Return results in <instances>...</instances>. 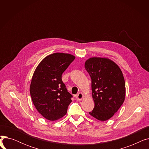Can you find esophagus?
I'll return each mask as SVG.
<instances>
[{
    "instance_id": "1",
    "label": "esophagus",
    "mask_w": 149,
    "mask_h": 149,
    "mask_svg": "<svg viewBox=\"0 0 149 149\" xmlns=\"http://www.w3.org/2000/svg\"><path fill=\"white\" fill-rule=\"evenodd\" d=\"M83 97H84V95H83V93H81V92L79 93H78V94H77L75 95V98H76L77 100H78V101L82 100Z\"/></svg>"
}]
</instances>
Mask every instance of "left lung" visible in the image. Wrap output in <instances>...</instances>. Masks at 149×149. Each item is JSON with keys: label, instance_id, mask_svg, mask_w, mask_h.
I'll return each instance as SVG.
<instances>
[{"label": "left lung", "instance_id": "obj_1", "mask_svg": "<svg viewBox=\"0 0 149 149\" xmlns=\"http://www.w3.org/2000/svg\"><path fill=\"white\" fill-rule=\"evenodd\" d=\"M84 67L91 78L92 95L95 106L89 114L100 121L113 116L123 104L126 87L123 72L114 61L107 58L91 57Z\"/></svg>", "mask_w": 149, "mask_h": 149}]
</instances>
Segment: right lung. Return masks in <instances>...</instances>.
<instances>
[{"label": "right lung", "mask_w": 149, "mask_h": 149, "mask_svg": "<svg viewBox=\"0 0 149 149\" xmlns=\"http://www.w3.org/2000/svg\"><path fill=\"white\" fill-rule=\"evenodd\" d=\"M75 58L73 55L57 52L45 57L31 80L29 92L37 111L49 121L57 120L66 113L72 95L62 81L61 75Z\"/></svg>", "instance_id": "add662e5"}]
</instances>
